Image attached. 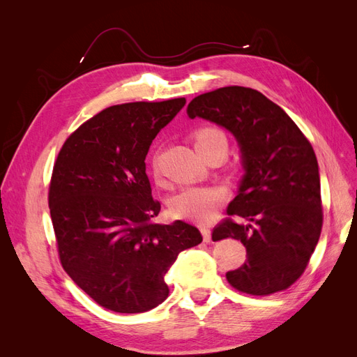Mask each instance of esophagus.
<instances>
[{"label": "esophagus", "mask_w": 357, "mask_h": 357, "mask_svg": "<svg viewBox=\"0 0 357 357\" xmlns=\"http://www.w3.org/2000/svg\"><path fill=\"white\" fill-rule=\"evenodd\" d=\"M201 234H202V238L205 243H210L211 240V231L210 228H207V226H201Z\"/></svg>", "instance_id": "1"}]
</instances>
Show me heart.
Instances as JSON below:
<instances>
[{
    "instance_id": "1",
    "label": "heart",
    "mask_w": 357,
    "mask_h": 357,
    "mask_svg": "<svg viewBox=\"0 0 357 357\" xmlns=\"http://www.w3.org/2000/svg\"><path fill=\"white\" fill-rule=\"evenodd\" d=\"M198 152L202 155L211 149H228V137L219 126H201L193 132ZM153 171L158 174V160L153 158ZM223 192L214 186H188L177 192L169 201L171 214L177 219L207 222L223 201Z\"/></svg>"
}]
</instances>
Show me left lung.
I'll return each mask as SVG.
<instances>
[{
  "instance_id": "left-lung-1",
  "label": "left lung",
  "mask_w": 357,
  "mask_h": 357,
  "mask_svg": "<svg viewBox=\"0 0 357 357\" xmlns=\"http://www.w3.org/2000/svg\"><path fill=\"white\" fill-rule=\"evenodd\" d=\"M188 114L226 128L241 147L245 174L238 195L226 210L229 218L211 235L214 241L240 240L247 250V261L226 273V280L255 296L286 290L304 274L321 232L320 177L312 146L282 107L243 86L195 96ZM232 217L249 223L238 224Z\"/></svg>"
}]
</instances>
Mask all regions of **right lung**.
<instances>
[{
    "instance_id": "obj_1",
    "label": "right lung",
    "mask_w": 357,
    "mask_h": 357,
    "mask_svg": "<svg viewBox=\"0 0 357 357\" xmlns=\"http://www.w3.org/2000/svg\"><path fill=\"white\" fill-rule=\"evenodd\" d=\"M185 98L113 105L66 139L49 186V208L62 268L96 304L144 312L169 294L165 274L180 252L202 241L160 211L146 174V155Z\"/></svg>"
}]
</instances>
